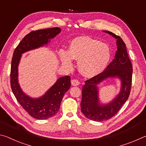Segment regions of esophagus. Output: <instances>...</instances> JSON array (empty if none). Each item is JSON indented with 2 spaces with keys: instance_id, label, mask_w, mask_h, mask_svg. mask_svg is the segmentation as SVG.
<instances>
[{
  "instance_id": "esophagus-1",
  "label": "esophagus",
  "mask_w": 146,
  "mask_h": 146,
  "mask_svg": "<svg viewBox=\"0 0 146 146\" xmlns=\"http://www.w3.org/2000/svg\"><path fill=\"white\" fill-rule=\"evenodd\" d=\"M71 84L73 86H77L80 84V82L78 80H75V79H73V80H71Z\"/></svg>"
}]
</instances>
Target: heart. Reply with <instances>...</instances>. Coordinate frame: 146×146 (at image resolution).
Instances as JSON below:
<instances>
[{"label": "heart", "instance_id": "b5f03b06", "mask_svg": "<svg viewBox=\"0 0 146 146\" xmlns=\"http://www.w3.org/2000/svg\"><path fill=\"white\" fill-rule=\"evenodd\" d=\"M61 60L66 67H73V58L78 60V68L86 77L97 76L104 71L111 53L108 44L88 36H79L70 42L69 51L60 50Z\"/></svg>", "mask_w": 146, "mask_h": 146}]
</instances>
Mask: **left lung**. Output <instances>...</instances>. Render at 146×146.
<instances>
[{
    "instance_id": "1",
    "label": "left lung",
    "mask_w": 146,
    "mask_h": 146,
    "mask_svg": "<svg viewBox=\"0 0 146 146\" xmlns=\"http://www.w3.org/2000/svg\"><path fill=\"white\" fill-rule=\"evenodd\" d=\"M117 39V51L115 58L103 72L86 80L82 87L81 111L85 117L94 121L110 119L120 110L129 97L132 82L133 67L125 44L120 36L112 32L104 31ZM118 77L121 80L119 94L108 105H100L97 85L108 78Z\"/></svg>"
}]
</instances>
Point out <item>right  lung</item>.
Returning a JSON list of instances; mask_svg holds the SVG:
<instances>
[{
    "label": "right lung",
    "instance_id": "1",
    "mask_svg": "<svg viewBox=\"0 0 146 146\" xmlns=\"http://www.w3.org/2000/svg\"><path fill=\"white\" fill-rule=\"evenodd\" d=\"M60 31L59 28L32 31L20 42L13 52L10 73L12 91L22 107L36 119L45 120L57 113L64 94L71 87V78L68 75L59 78L42 97L32 98L22 91L19 84L18 66L22 54L46 45Z\"/></svg>",
    "mask_w": 146,
    "mask_h": 146
}]
</instances>
